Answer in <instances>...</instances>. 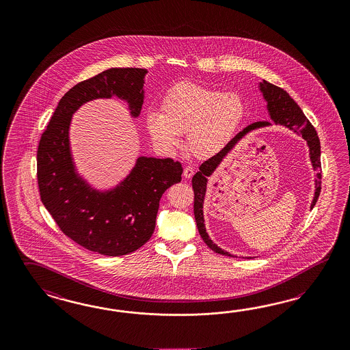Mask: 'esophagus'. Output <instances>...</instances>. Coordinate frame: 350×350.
Returning a JSON list of instances; mask_svg holds the SVG:
<instances>
[{
    "label": "esophagus",
    "instance_id": "1",
    "mask_svg": "<svg viewBox=\"0 0 350 350\" xmlns=\"http://www.w3.org/2000/svg\"><path fill=\"white\" fill-rule=\"evenodd\" d=\"M194 175V170H193V167H190V166H187V167H184V172H183V176L185 178V179H190L191 176Z\"/></svg>",
    "mask_w": 350,
    "mask_h": 350
}]
</instances>
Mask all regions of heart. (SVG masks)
I'll use <instances>...</instances> for the list:
<instances>
[{"instance_id": "heart-1", "label": "heart", "mask_w": 350, "mask_h": 350, "mask_svg": "<svg viewBox=\"0 0 350 350\" xmlns=\"http://www.w3.org/2000/svg\"><path fill=\"white\" fill-rule=\"evenodd\" d=\"M245 112V103L238 93L183 81L165 93L162 110L146 111L144 121L150 139L165 150L176 148L181 133L188 131V148L204 160L225 150Z\"/></svg>"}]
</instances>
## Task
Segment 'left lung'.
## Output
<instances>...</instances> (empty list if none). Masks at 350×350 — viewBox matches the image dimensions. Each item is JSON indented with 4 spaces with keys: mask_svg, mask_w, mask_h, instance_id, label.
Segmentation results:
<instances>
[{
    "mask_svg": "<svg viewBox=\"0 0 350 350\" xmlns=\"http://www.w3.org/2000/svg\"><path fill=\"white\" fill-rule=\"evenodd\" d=\"M263 100L267 103L266 109L269 112L271 121H258L253 122L248 125L245 129L241 130L232 139L230 140L229 144L225 147V150H221L219 154L211 157L210 160L204 161L200 166V171L196 172V175L191 179L193 184V190H194V217L197 222V228L200 231V237L203 241L210 247L211 250L219 254L229 256V257H237L234 254H230L229 252L221 250L217 244H215L206 231V225H204V215H203V204H204V197L207 191V184H208V178L215 174V171L219 169L222 161L228 157L231 150L235 148V146L243 139L245 135H248L253 130L260 129L271 126L272 124L284 126L286 129L291 130L297 133L298 135H301L303 139L307 142L308 150H310V160L312 163V167L317 170L316 174V180H314V196L310 203V210L314 207L316 202L319 200L321 191V144L319 135L316 133L314 128L312 126L306 115L297 102L293 100L288 94V92L281 90L279 87L271 84L266 80H262L258 84ZM252 258V257H248Z\"/></svg>",
    "mask_w": 350,
    "mask_h": 350,
    "instance_id": "1",
    "label": "left lung"
}]
</instances>
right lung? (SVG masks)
Returning <instances> with one entry per match:
<instances>
[{
	"label": "right lung",
	"instance_id": "add662e5",
	"mask_svg": "<svg viewBox=\"0 0 350 350\" xmlns=\"http://www.w3.org/2000/svg\"><path fill=\"white\" fill-rule=\"evenodd\" d=\"M146 69L111 68L64 94L42 134L37 152L40 200L65 235L103 256L131 253L150 240L162 194L181 180L171 159L139 156L129 174L100 189L81 175L72 157L70 125L83 105L113 97L126 102L137 119L144 100Z\"/></svg>",
	"mask_w": 350,
	"mask_h": 350
}]
</instances>
